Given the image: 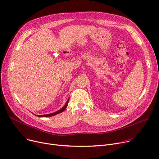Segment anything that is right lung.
<instances>
[{"label": "right lung", "instance_id": "add662e5", "mask_svg": "<svg viewBox=\"0 0 159 159\" xmlns=\"http://www.w3.org/2000/svg\"><path fill=\"white\" fill-rule=\"evenodd\" d=\"M69 98L67 99V101L66 104H65L62 108L60 109L58 111H55V112H54V113H50V114H46V115H36V116H39V117H50V116H52L56 115H57V114H58V113H62V112H63V111L65 110V109H66V107H67V104H68V102H69Z\"/></svg>", "mask_w": 159, "mask_h": 159}]
</instances>
